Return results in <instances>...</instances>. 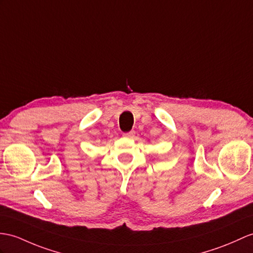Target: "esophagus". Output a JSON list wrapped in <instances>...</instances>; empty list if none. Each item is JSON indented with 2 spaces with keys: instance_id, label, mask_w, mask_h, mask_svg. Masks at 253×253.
Instances as JSON below:
<instances>
[{
  "instance_id": "obj_1",
  "label": "esophagus",
  "mask_w": 253,
  "mask_h": 253,
  "mask_svg": "<svg viewBox=\"0 0 253 253\" xmlns=\"http://www.w3.org/2000/svg\"><path fill=\"white\" fill-rule=\"evenodd\" d=\"M134 135H135V131H130V132L123 134V136L126 137V138H133Z\"/></svg>"
}]
</instances>
